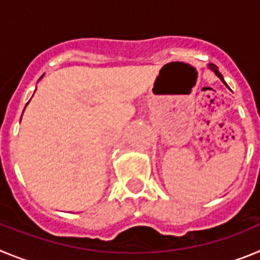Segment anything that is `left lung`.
<instances>
[{
  "instance_id": "8db88e82",
  "label": "left lung",
  "mask_w": 260,
  "mask_h": 260,
  "mask_svg": "<svg viewBox=\"0 0 260 260\" xmlns=\"http://www.w3.org/2000/svg\"><path fill=\"white\" fill-rule=\"evenodd\" d=\"M208 69H210V70H212L213 73H215V74L217 75V78H220V80H221L222 83H224L225 86L228 87V84L225 83V80H224V78H222V75L220 74V71L217 70V69H219V68H217V66H216V65H213V63H210V65H208ZM228 88H229V87H228Z\"/></svg>"
}]
</instances>
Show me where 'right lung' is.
<instances>
[{
    "label": "right lung",
    "mask_w": 260,
    "mask_h": 260,
    "mask_svg": "<svg viewBox=\"0 0 260 260\" xmlns=\"http://www.w3.org/2000/svg\"><path fill=\"white\" fill-rule=\"evenodd\" d=\"M41 78H43V77H41ZM41 78H40V79H41ZM27 104H28V103H27ZM27 104H26V107H27ZM23 112H24V110H23ZM20 119H22V118H20Z\"/></svg>",
    "instance_id": "1"
}]
</instances>
